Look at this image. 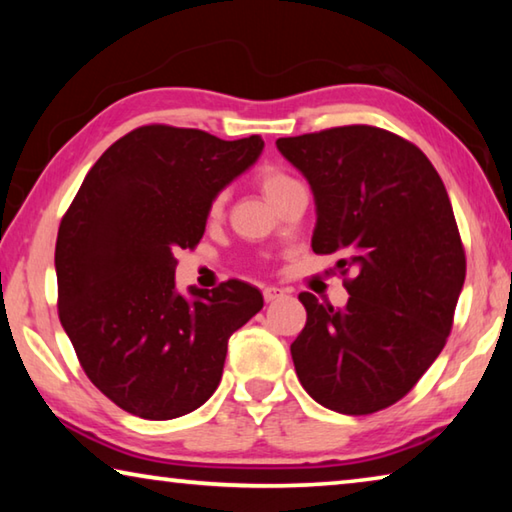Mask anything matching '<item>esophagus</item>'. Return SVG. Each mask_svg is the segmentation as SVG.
Masks as SVG:
<instances>
[{"instance_id": "esophagus-1", "label": "esophagus", "mask_w": 512, "mask_h": 512, "mask_svg": "<svg viewBox=\"0 0 512 512\" xmlns=\"http://www.w3.org/2000/svg\"><path fill=\"white\" fill-rule=\"evenodd\" d=\"M262 293H264L266 302H275V300L284 298V289H280V287H264Z\"/></svg>"}]
</instances>
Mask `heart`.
<instances>
[{
	"instance_id": "1",
	"label": "heart",
	"mask_w": 512,
	"mask_h": 512,
	"mask_svg": "<svg viewBox=\"0 0 512 512\" xmlns=\"http://www.w3.org/2000/svg\"><path fill=\"white\" fill-rule=\"evenodd\" d=\"M257 185H259V189H262V194H264L266 201L271 203L282 192H287L289 187L296 185V180H293L291 176H287V173L280 171V169L264 167L262 171L257 173ZM221 210H223V196H216L212 207H210V214L216 216V214H221Z\"/></svg>"
}]
</instances>
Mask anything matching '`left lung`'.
Instances as JSON below:
<instances>
[{
  "label": "left lung",
  "instance_id": "8db88e82",
  "mask_svg": "<svg viewBox=\"0 0 512 512\" xmlns=\"http://www.w3.org/2000/svg\"><path fill=\"white\" fill-rule=\"evenodd\" d=\"M316 203L311 248L339 253L348 305L300 293L307 325L291 343L305 391L325 409H386L427 372L452 329L465 253L447 189L418 146L375 126L280 137Z\"/></svg>",
  "mask_w": 512,
  "mask_h": 512
}]
</instances>
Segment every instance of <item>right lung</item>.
<instances>
[{"label": "right lung", "instance_id": "right-lung-1", "mask_svg": "<svg viewBox=\"0 0 512 512\" xmlns=\"http://www.w3.org/2000/svg\"><path fill=\"white\" fill-rule=\"evenodd\" d=\"M264 151L259 135L142 126L85 176L56 239L58 316L85 375L119 409L171 420L210 400L228 339L264 298L241 280L176 289L214 198Z\"/></svg>", "mask_w": 512, "mask_h": 512}]
</instances>
